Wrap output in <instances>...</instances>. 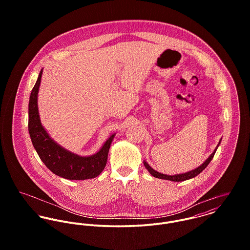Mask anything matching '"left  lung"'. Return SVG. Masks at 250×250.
<instances>
[{"label":"left lung","instance_id":"8db88e82","mask_svg":"<svg viewBox=\"0 0 250 250\" xmlns=\"http://www.w3.org/2000/svg\"><path fill=\"white\" fill-rule=\"evenodd\" d=\"M220 141H221V140H220ZM220 141H219V143H220ZM219 143L217 144V146L219 145ZM217 146L215 147V149H214V152L212 153V155H211L200 167H198L197 168H195V169H193V170H190V171H188V172L182 173V174H176V175H167V174H163V173H160V172L154 170L145 161L143 162V164H144V167H145L147 168V170L149 171V173H150L152 176L156 177V178L165 179V180H169V181H173V182L186 181V180H188V179L193 178V177L197 176L200 172H202V171L208 167V165L210 164V162H211L212 159L214 158V153H215V151H216V149H217Z\"/></svg>","mask_w":250,"mask_h":250}]
</instances>
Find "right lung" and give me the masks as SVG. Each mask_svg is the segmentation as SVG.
Returning <instances> with one entry per match:
<instances>
[{
	"label": "right lung",
	"instance_id": "right-lung-1",
	"mask_svg": "<svg viewBox=\"0 0 250 250\" xmlns=\"http://www.w3.org/2000/svg\"><path fill=\"white\" fill-rule=\"evenodd\" d=\"M42 69L32 90L29 102V133L34 147L44 165L56 175L68 180H85L97 177L105 168L109 146L114 138L111 135L96 154L80 157L55 143L40 122L37 95Z\"/></svg>",
	"mask_w": 250,
	"mask_h": 250
}]
</instances>
